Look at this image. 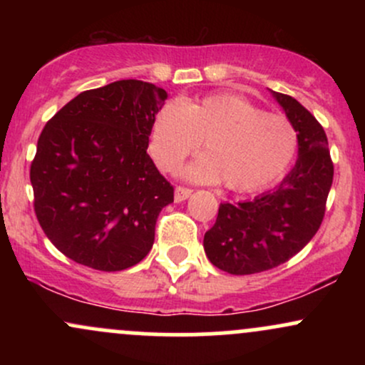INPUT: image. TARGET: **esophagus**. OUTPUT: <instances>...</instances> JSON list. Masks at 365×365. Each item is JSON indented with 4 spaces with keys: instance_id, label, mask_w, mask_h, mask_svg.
<instances>
[{
    "instance_id": "esophagus-1",
    "label": "esophagus",
    "mask_w": 365,
    "mask_h": 365,
    "mask_svg": "<svg viewBox=\"0 0 365 365\" xmlns=\"http://www.w3.org/2000/svg\"><path fill=\"white\" fill-rule=\"evenodd\" d=\"M190 194H192L190 188L178 185L177 188H175V200H177V202H182V200L188 199V197H190Z\"/></svg>"
}]
</instances>
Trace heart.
<instances>
[{
    "label": "heart",
    "instance_id": "heart-1",
    "mask_svg": "<svg viewBox=\"0 0 365 365\" xmlns=\"http://www.w3.org/2000/svg\"><path fill=\"white\" fill-rule=\"evenodd\" d=\"M204 140L206 154L185 170L194 182H220L230 190L255 192L284 177L299 154V132L283 115L235 94H211L194 103L170 101L150 130V156L173 171Z\"/></svg>",
    "mask_w": 365,
    "mask_h": 365
}]
</instances>
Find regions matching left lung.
<instances>
[{
  "label": "left lung",
  "instance_id": "left-lung-1",
  "mask_svg": "<svg viewBox=\"0 0 365 365\" xmlns=\"http://www.w3.org/2000/svg\"><path fill=\"white\" fill-rule=\"evenodd\" d=\"M299 132V158L274 190L238 204H221L204 235L207 259L230 274L273 269L316 235L333 183V161L321 123L292 96L273 92Z\"/></svg>",
  "mask_w": 365,
  "mask_h": 365
}]
</instances>
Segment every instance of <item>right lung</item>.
Segmentation results:
<instances>
[{
    "mask_svg": "<svg viewBox=\"0 0 365 365\" xmlns=\"http://www.w3.org/2000/svg\"><path fill=\"white\" fill-rule=\"evenodd\" d=\"M168 98L142 81L83 91L46 123L31 165L34 211L53 245L98 271L140 262L173 185L148 154Z\"/></svg>",
    "mask_w": 365,
    "mask_h": 365,
    "instance_id": "1",
    "label": "right lung"
}]
</instances>
